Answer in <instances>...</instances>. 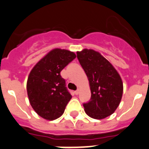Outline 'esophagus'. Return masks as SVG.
Masks as SVG:
<instances>
[{"label":"esophagus","instance_id":"obj_1","mask_svg":"<svg viewBox=\"0 0 149 149\" xmlns=\"http://www.w3.org/2000/svg\"><path fill=\"white\" fill-rule=\"evenodd\" d=\"M79 93H80V90H79V89H77V91H74V93H75V95H78Z\"/></svg>","mask_w":149,"mask_h":149}]
</instances>
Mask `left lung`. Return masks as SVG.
I'll return each mask as SVG.
<instances>
[{
  "label": "left lung",
  "mask_w": 149,
  "mask_h": 149,
  "mask_svg": "<svg viewBox=\"0 0 149 149\" xmlns=\"http://www.w3.org/2000/svg\"><path fill=\"white\" fill-rule=\"evenodd\" d=\"M77 57L84 69L90 85L91 97L83 104L91 118L103 119L115 112L123 94V83L113 65L100 52L84 49L77 52Z\"/></svg>",
  "instance_id": "left-lung-1"
}]
</instances>
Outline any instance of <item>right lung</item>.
Returning <instances> with one entry per match:
<instances>
[{
	"label": "right lung",
	"mask_w": 149,
	"mask_h": 149,
	"mask_svg": "<svg viewBox=\"0 0 149 149\" xmlns=\"http://www.w3.org/2000/svg\"><path fill=\"white\" fill-rule=\"evenodd\" d=\"M75 58L73 52L56 48L42 58L30 72L27 81L28 99L42 118L52 121L64 112L72 95L61 72Z\"/></svg>",
	"instance_id": "add662e5"
}]
</instances>
